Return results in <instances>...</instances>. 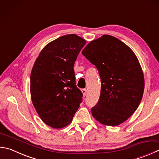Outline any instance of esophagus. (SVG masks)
Returning a JSON list of instances; mask_svg holds the SVG:
<instances>
[{"label":"esophagus","mask_w":159,"mask_h":159,"mask_svg":"<svg viewBox=\"0 0 159 159\" xmlns=\"http://www.w3.org/2000/svg\"><path fill=\"white\" fill-rule=\"evenodd\" d=\"M81 92H82V93H83V96H84V97L85 96L86 94H87V89H82Z\"/></svg>","instance_id":"obj_1"}]
</instances>
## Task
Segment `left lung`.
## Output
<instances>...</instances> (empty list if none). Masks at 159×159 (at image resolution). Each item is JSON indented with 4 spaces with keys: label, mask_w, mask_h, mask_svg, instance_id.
I'll return each mask as SVG.
<instances>
[{
    "label": "left lung",
    "mask_w": 159,
    "mask_h": 159,
    "mask_svg": "<svg viewBox=\"0 0 159 159\" xmlns=\"http://www.w3.org/2000/svg\"><path fill=\"white\" fill-rule=\"evenodd\" d=\"M82 54L95 65L101 78L99 102L92 115L102 125H120L136 111L142 100L145 80L136 56L125 43L103 34L89 43Z\"/></svg>",
    "instance_id": "left-lung-1"
}]
</instances>
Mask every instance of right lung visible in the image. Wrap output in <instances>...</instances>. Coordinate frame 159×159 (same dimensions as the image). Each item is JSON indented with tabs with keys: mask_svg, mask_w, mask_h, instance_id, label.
<instances>
[{
	"mask_svg": "<svg viewBox=\"0 0 159 159\" xmlns=\"http://www.w3.org/2000/svg\"><path fill=\"white\" fill-rule=\"evenodd\" d=\"M85 44L84 39L75 34L60 37L45 46L32 69L33 104L43 122L54 129L71 123L82 102L74 65Z\"/></svg>",
	"mask_w": 159,
	"mask_h": 159,
	"instance_id": "add662e5",
	"label": "right lung"
}]
</instances>
